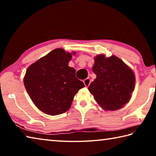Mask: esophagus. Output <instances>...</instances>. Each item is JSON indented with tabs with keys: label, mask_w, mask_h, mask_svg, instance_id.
<instances>
[{
	"label": "esophagus",
	"mask_w": 156,
	"mask_h": 156,
	"mask_svg": "<svg viewBox=\"0 0 156 156\" xmlns=\"http://www.w3.org/2000/svg\"><path fill=\"white\" fill-rule=\"evenodd\" d=\"M83 83L84 84V85H85V87H89V84H90V83H91L90 78H87L84 79V80H83Z\"/></svg>",
	"instance_id": "obj_1"
}]
</instances>
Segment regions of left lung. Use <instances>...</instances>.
<instances>
[{"label": "left lung", "instance_id": "obj_1", "mask_svg": "<svg viewBox=\"0 0 156 156\" xmlns=\"http://www.w3.org/2000/svg\"><path fill=\"white\" fill-rule=\"evenodd\" d=\"M93 72L96 78L89 87L97 103L105 111L120 109L130 100L136 84L135 74L122 60L112 55L94 58Z\"/></svg>", "mask_w": 156, "mask_h": 156}]
</instances>
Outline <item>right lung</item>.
Instances as JSON below:
<instances>
[{
	"label": "right lung",
	"mask_w": 156,
	"mask_h": 156,
	"mask_svg": "<svg viewBox=\"0 0 156 156\" xmlns=\"http://www.w3.org/2000/svg\"><path fill=\"white\" fill-rule=\"evenodd\" d=\"M76 52L55 49L27 68L24 85L34 104L50 115L65 113L70 109L75 95L84 87L76 77L74 68L69 62Z\"/></svg>",
	"instance_id": "right-lung-1"
}]
</instances>
